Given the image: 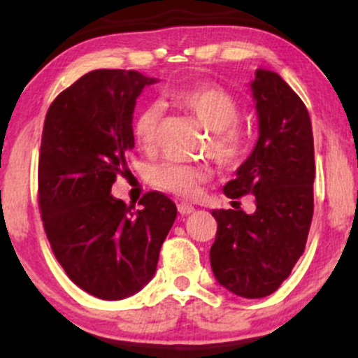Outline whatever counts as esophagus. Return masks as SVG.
Wrapping results in <instances>:
<instances>
[{"instance_id":"34e87169","label":"esophagus","mask_w":358,"mask_h":358,"mask_svg":"<svg viewBox=\"0 0 358 358\" xmlns=\"http://www.w3.org/2000/svg\"><path fill=\"white\" fill-rule=\"evenodd\" d=\"M176 207H178V212L182 213V215H190V213L195 212V208H193V205H190V203L180 202Z\"/></svg>"}]
</instances>
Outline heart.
<instances>
[{
	"instance_id": "b5f03b06",
	"label": "heart",
	"mask_w": 358,
	"mask_h": 358,
	"mask_svg": "<svg viewBox=\"0 0 358 358\" xmlns=\"http://www.w3.org/2000/svg\"><path fill=\"white\" fill-rule=\"evenodd\" d=\"M170 99L212 131V155L219 165L234 168L248 159L252 150V138L249 131L237 124L242 109L231 92L210 84H190L171 90ZM159 117L162 109L155 102L146 104L134 117V141L143 150L155 145ZM207 178L208 171L205 168L173 162L159 163L150 171V180L156 188L185 199L196 195L200 185Z\"/></svg>"
}]
</instances>
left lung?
<instances>
[{"mask_svg": "<svg viewBox=\"0 0 358 358\" xmlns=\"http://www.w3.org/2000/svg\"><path fill=\"white\" fill-rule=\"evenodd\" d=\"M250 87L259 139L224 193L232 200L254 195L256 210L245 213L241 202L212 210L217 236L210 266L225 289L252 299L273 294L305 252L316 168L310 114L298 94L262 69Z\"/></svg>", "mask_w": 358, "mask_h": 358, "instance_id": "left-lung-1", "label": "left lung"}]
</instances>
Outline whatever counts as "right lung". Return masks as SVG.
<instances>
[{"instance_id":"add662e5","label":"right lung","mask_w":358,"mask_h":358,"mask_svg":"<svg viewBox=\"0 0 358 358\" xmlns=\"http://www.w3.org/2000/svg\"><path fill=\"white\" fill-rule=\"evenodd\" d=\"M136 71H92L60 92L45 117L38 205L57 261L80 289L101 299L138 293L153 278L176 205L148 192L127 207L110 195L134 148L133 113L146 85Z\"/></svg>"}]
</instances>
